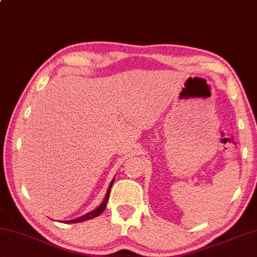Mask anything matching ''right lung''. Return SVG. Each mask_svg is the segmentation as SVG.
<instances>
[{
	"instance_id": "right-lung-1",
	"label": "right lung",
	"mask_w": 257,
	"mask_h": 257,
	"mask_svg": "<svg viewBox=\"0 0 257 257\" xmlns=\"http://www.w3.org/2000/svg\"><path fill=\"white\" fill-rule=\"evenodd\" d=\"M113 182H114V178H113V181L111 182V184H109V187H108V190H107L106 195H105L104 201L101 202V205L98 207V208H96L95 210H92V211H90V213L85 214V215H83V216H81V217H79V218L72 219V221H66V223H79V222H83V221H87V219H90V218H93V217L98 216V215H100L101 213H103V211L105 210V208H106L107 200H108V197H109V191H111V187H112Z\"/></svg>"
}]
</instances>
